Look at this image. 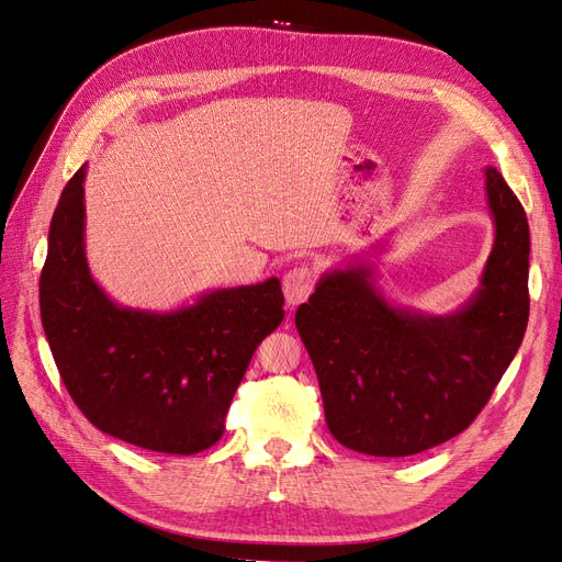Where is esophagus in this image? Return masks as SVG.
Here are the masks:
<instances>
[{"label": "esophagus", "mask_w": 562, "mask_h": 562, "mask_svg": "<svg viewBox=\"0 0 562 562\" xmlns=\"http://www.w3.org/2000/svg\"><path fill=\"white\" fill-rule=\"evenodd\" d=\"M312 291H314V271H312V267H307V265L293 267L283 277V295H285V302L291 304V307H297L300 302L307 300Z\"/></svg>", "instance_id": "obj_1"}]
</instances>
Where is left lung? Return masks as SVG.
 Returning <instances> with one entry per match:
<instances>
[{
    "mask_svg": "<svg viewBox=\"0 0 562 562\" xmlns=\"http://www.w3.org/2000/svg\"><path fill=\"white\" fill-rule=\"evenodd\" d=\"M495 244L479 291L446 316L394 307L368 262L330 269L295 326L314 363L330 434L349 450L407 457L475 419L522 342L530 316V227L497 168H485Z\"/></svg>",
    "mask_w": 562,
    "mask_h": 562,
    "instance_id": "1",
    "label": "left lung"
}]
</instances>
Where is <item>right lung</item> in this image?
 <instances>
[{
    "instance_id": "1",
    "label": "right lung",
    "mask_w": 562,
    "mask_h": 562,
    "mask_svg": "<svg viewBox=\"0 0 562 562\" xmlns=\"http://www.w3.org/2000/svg\"><path fill=\"white\" fill-rule=\"evenodd\" d=\"M83 178L87 164L60 194L40 279L42 326L63 384L103 434L196 454L223 436L255 349L283 321L281 283L217 288L173 312L122 307L87 262Z\"/></svg>"
}]
</instances>
